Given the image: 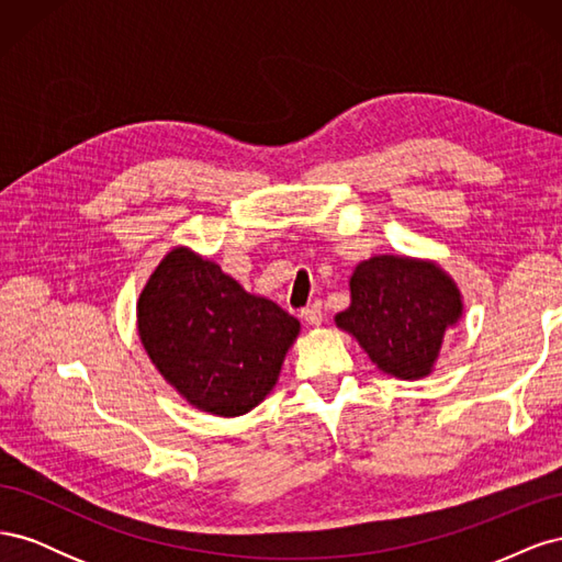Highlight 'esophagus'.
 <instances>
[{
	"label": "esophagus",
	"instance_id": "esophagus-1",
	"mask_svg": "<svg viewBox=\"0 0 562 562\" xmlns=\"http://www.w3.org/2000/svg\"><path fill=\"white\" fill-rule=\"evenodd\" d=\"M300 316L310 323V326H321V321H323V314H321V310L318 307H304L302 312H300Z\"/></svg>",
	"mask_w": 562,
	"mask_h": 562
}]
</instances>
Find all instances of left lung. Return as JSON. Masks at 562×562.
<instances>
[{"mask_svg": "<svg viewBox=\"0 0 562 562\" xmlns=\"http://www.w3.org/2000/svg\"><path fill=\"white\" fill-rule=\"evenodd\" d=\"M351 302L335 314L368 359L398 380L429 378L443 337L464 314L459 285L434 260L372 255L349 279Z\"/></svg>", "mask_w": 562, "mask_h": 562, "instance_id": "left-lung-1", "label": "left lung"}]
</instances>
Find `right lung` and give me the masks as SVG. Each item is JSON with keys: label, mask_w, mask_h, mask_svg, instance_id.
I'll return each instance as SVG.
<instances>
[{"label": "right lung", "mask_w": 562, "mask_h": 562, "mask_svg": "<svg viewBox=\"0 0 562 562\" xmlns=\"http://www.w3.org/2000/svg\"><path fill=\"white\" fill-rule=\"evenodd\" d=\"M135 314L159 375L196 411L217 417L260 405L300 335L295 316L187 246L164 255Z\"/></svg>", "instance_id": "right-lung-1"}]
</instances>
